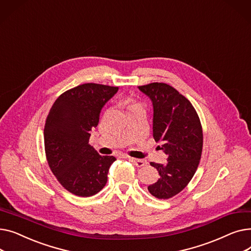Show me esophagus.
Masks as SVG:
<instances>
[{
  "instance_id": "esophagus-1",
  "label": "esophagus",
  "mask_w": 251,
  "mask_h": 251,
  "mask_svg": "<svg viewBox=\"0 0 251 251\" xmlns=\"http://www.w3.org/2000/svg\"><path fill=\"white\" fill-rule=\"evenodd\" d=\"M129 161L132 162V163H133L136 167H138V168H141V167L147 165V161L139 160V159H134V157H129Z\"/></svg>"
}]
</instances>
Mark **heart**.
<instances>
[{
	"instance_id": "1",
	"label": "heart",
	"mask_w": 251,
	"mask_h": 251,
	"mask_svg": "<svg viewBox=\"0 0 251 251\" xmlns=\"http://www.w3.org/2000/svg\"><path fill=\"white\" fill-rule=\"evenodd\" d=\"M125 102H126V104H127V107H128L129 111H131V110L136 108V107H139V105H140V104H139L138 102H136L133 99H127V100H125Z\"/></svg>"
}]
</instances>
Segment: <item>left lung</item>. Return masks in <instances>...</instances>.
I'll return each instance as SVG.
<instances>
[{"mask_svg": "<svg viewBox=\"0 0 251 251\" xmlns=\"http://www.w3.org/2000/svg\"><path fill=\"white\" fill-rule=\"evenodd\" d=\"M138 88L152 101L153 138L168 155L166 164L151 163L160 178L148 189L156 199L168 200L188 185L199 167L201 123L191 102L171 85L153 82Z\"/></svg>", "mask_w": 251, "mask_h": 251, "instance_id": "left-lung-1", "label": "left lung"}]
</instances>
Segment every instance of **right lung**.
Masks as SVG:
<instances>
[{
    "label": "right lung",
    "instance_id": "1",
    "mask_svg": "<svg viewBox=\"0 0 251 251\" xmlns=\"http://www.w3.org/2000/svg\"><path fill=\"white\" fill-rule=\"evenodd\" d=\"M119 87L84 83L62 94L47 117L44 137L47 161L61 185L77 196H92L108 181L113 155H100L89 146L104 103Z\"/></svg>",
    "mask_w": 251,
    "mask_h": 251
}]
</instances>
